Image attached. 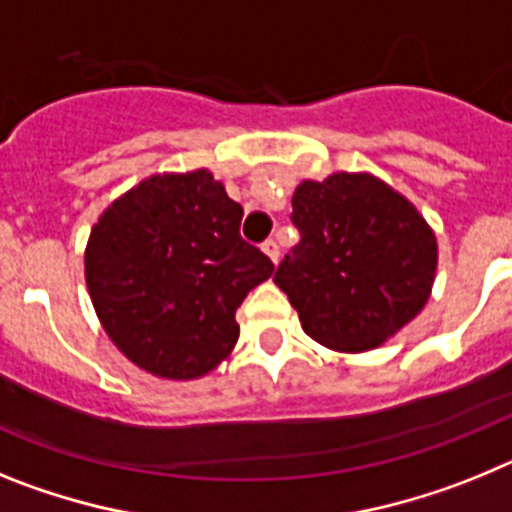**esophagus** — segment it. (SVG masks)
Instances as JSON below:
<instances>
[{
  "label": "esophagus",
  "instance_id": "esophagus-1",
  "mask_svg": "<svg viewBox=\"0 0 512 512\" xmlns=\"http://www.w3.org/2000/svg\"><path fill=\"white\" fill-rule=\"evenodd\" d=\"M261 248H264L266 256H269V259L274 261V264H277V261H279V243L274 241V238H269V241H266Z\"/></svg>",
  "mask_w": 512,
  "mask_h": 512
}]
</instances>
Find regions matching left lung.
<instances>
[{
  "label": "left lung",
  "instance_id": "left-lung-1",
  "mask_svg": "<svg viewBox=\"0 0 512 512\" xmlns=\"http://www.w3.org/2000/svg\"><path fill=\"white\" fill-rule=\"evenodd\" d=\"M300 243L274 282L310 338L346 354L382 346L423 310L438 246L413 202L372 174L302 182L292 197Z\"/></svg>",
  "mask_w": 512,
  "mask_h": 512
}]
</instances>
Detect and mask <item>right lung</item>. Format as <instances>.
I'll return each mask as SVG.
<instances>
[{
	"label": "right lung",
	"instance_id": "right-lung-1",
	"mask_svg": "<svg viewBox=\"0 0 512 512\" xmlns=\"http://www.w3.org/2000/svg\"><path fill=\"white\" fill-rule=\"evenodd\" d=\"M241 217L207 169L148 176L99 215L84 253L89 297L140 369L197 379L228 359L235 310L274 274L241 238Z\"/></svg>",
	"mask_w": 512,
	"mask_h": 512
}]
</instances>
